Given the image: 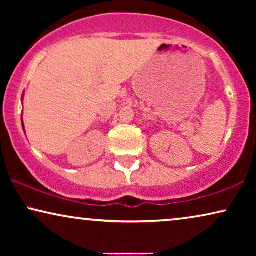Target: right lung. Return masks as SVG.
<instances>
[{"mask_svg":"<svg viewBox=\"0 0 256 256\" xmlns=\"http://www.w3.org/2000/svg\"><path fill=\"white\" fill-rule=\"evenodd\" d=\"M22 99H23V98H22ZM22 126H23V120H22Z\"/></svg>","mask_w":256,"mask_h":256,"instance_id":"right-lung-1","label":"right lung"}]
</instances>
